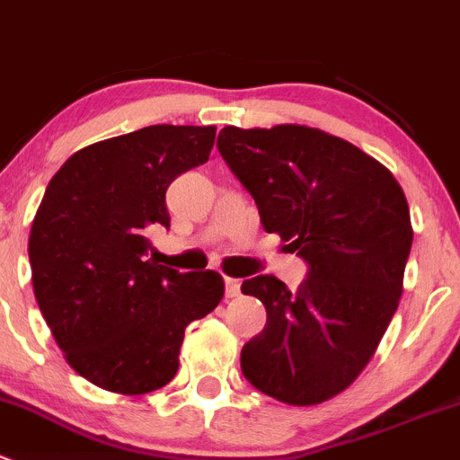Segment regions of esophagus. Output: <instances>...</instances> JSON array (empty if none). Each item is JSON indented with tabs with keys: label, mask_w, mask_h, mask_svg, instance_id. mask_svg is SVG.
Listing matches in <instances>:
<instances>
[{
	"label": "esophagus",
	"mask_w": 460,
	"mask_h": 460,
	"mask_svg": "<svg viewBox=\"0 0 460 460\" xmlns=\"http://www.w3.org/2000/svg\"><path fill=\"white\" fill-rule=\"evenodd\" d=\"M239 295H241L239 279L226 277V296H228V299H234V296H239Z\"/></svg>",
	"instance_id": "esophagus-1"
}]
</instances>
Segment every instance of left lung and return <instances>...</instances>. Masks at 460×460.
Instances as JSON below:
<instances>
[{
	"label": "left lung",
	"mask_w": 460,
	"mask_h": 460,
	"mask_svg": "<svg viewBox=\"0 0 460 460\" xmlns=\"http://www.w3.org/2000/svg\"><path fill=\"white\" fill-rule=\"evenodd\" d=\"M217 146L265 232L310 265L296 292L272 274L241 283L268 312L261 334L241 349V370L281 403H323L366 370L399 307L414 236L403 188L319 128L226 126Z\"/></svg>",
	"instance_id": "1"
}]
</instances>
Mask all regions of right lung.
Masks as SVG:
<instances>
[{
	"label": "right lung",
	"instance_id": "add662e5",
	"mask_svg": "<svg viewBox=\"0 0 460 460\" xmlns=\"http://www.w3.org/2000/svg\"><path fill=\"white\" fill-rule=\"evenodd\" d=\"M215 126H148L77 150L32 219V290L66 361L102 390L137 396L179 370L188 323L224 299L215 270L153 261V226L170 228L165 190L206 164Z\"/></svg>",
	"mask_w": 460,
	"mask_h": 460
}]
</instances>
